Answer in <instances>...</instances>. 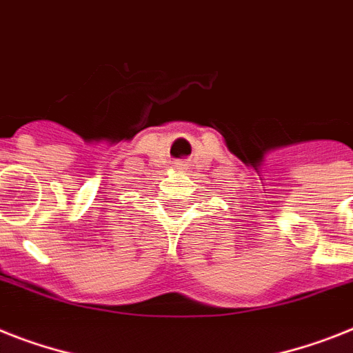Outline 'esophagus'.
Instances as JSON below:
<instances>
[{
	"instance_id": "esophagus-1",
	"label": "esophagus",
	"mask_w": 353,
	"mask_h": 353,
	"mask_svg": "<svg viewBox=\"0 0 353 353\" xmlns=\"http://www.w3.org/2000/svg\"><path fill=\"white\" fill-rule=\"evenodd\" d=\"M176 165H182V164H176Z\"/></svg>"
}]
</instances>
